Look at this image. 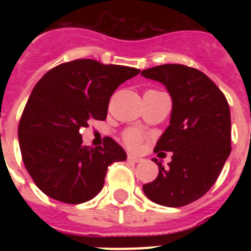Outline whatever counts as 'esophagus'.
Instances as JSON below:
<instances>
[{"label": "esophagus", "instance_id": "obj_1", "mask_svg": "<svg viewBox=\"0 0 251 251\" xmlns=\"http://www.w3.org/2000/svg\"><path fill=\"white\" fill-rule=\"evenodd\" d=\"M127 159H129V161H133V163H141L142 161V157L134 156V155H127Z\"/></svg>", "mask_w": 251, "mask_h": 251}]
</instances>
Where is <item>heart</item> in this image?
<instances>
[{"label": "heart", "mask_w": 251, "mask_h": 251, "mask_svg": "<svg viewBox=\"0 0 251 251\" xmlns=\"http://www.w3.org/2000/svg\"><path fill=\"white\" fill-rule=\"evenodd\" d=\"M125 141L130 147L135 149V147H138V145H139V142H141V137H139V134H138L137 131H133V130H131L129 133H126Z\"/></svg>", "instance_id": "1"}]
</instances>
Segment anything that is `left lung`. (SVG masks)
Wrapping results in <instances>:
<instances>
[{
	"mask_svg": "<svg viewBox=\"0 0 251 251\" xmlns=\"http://www.w3.org/2000/svg\"><path fill=\"white\" fill-rule=\"evenodd\" d=\"M142 75L160 82L172 98V114L155 152H172L159 175L143 185L152 202L182 207L206 194L218 179L230 153V110L212 80L194 68L167 64L146 69Z\"/></svg>",
	"mask_w": 251,
	"mask_h": 251,
	"instance_id": "left-lung-1",
	"label": "left lung"
}]
</instances>
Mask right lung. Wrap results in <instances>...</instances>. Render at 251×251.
I'll return each instance as SVG.
<instances>
[{
  "mask_svg": "<svg viewBox=\"0 0 251 251\" xmlns=\"http://www.w3.org/2000/svg\"><path fill=\"white\" fill-rule=\"evenodd\" d=\"M141 70L95 60H74L50 69L33 87L22 113L18 138L33 182L50 198L87 202L104 186L106 171L126 152L112 138L100 147L83 146L79 130L104 121L120 84Z\"/></svg>",
  "mask_w": 251,
  "mask_h": 251,
  "instance_id": "1",
  "label": "right lung"
}]
</instances>
